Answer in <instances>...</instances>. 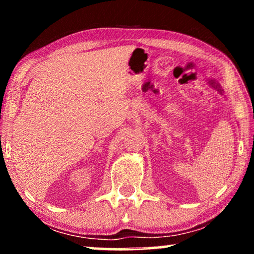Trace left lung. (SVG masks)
<instances>
[{
	"mask_svg": "<svg viewBox=\"0 0 254 254\" xmlns=\"http://www.w3.org/2000/svg\"><path fill=\"white\" fill-rule=\"evenodd\" d=\"M210 85H212V86H213V87H215V88H216L218 92H220V93H222V91H221V87H220V85H218V84L216 83V81H215V80H210Z\"/></svg>",
	"mask_w": 254,
	"mask_h": 254,
	"instance_id": "obj_1",
	"label": "left lung"
}]
</instances>
